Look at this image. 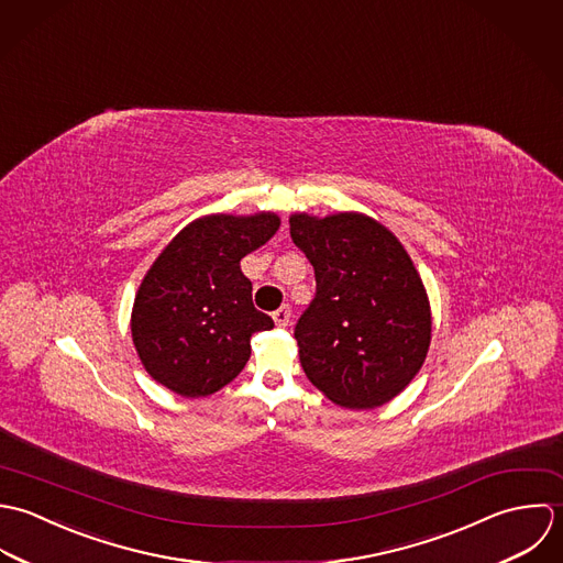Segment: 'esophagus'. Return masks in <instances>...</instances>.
<instances>
[{"instance_id": "esophagus-1", "label": "esophagus", "mask_w": 563, "mask_h": 563, "mask_svg": "<svg viewBox=\"0 0 563 563\" xmlns=\"http://www.w3.org/2000/svg\"><path fill=\"white\" fill-rule=\"evenodd\" d=\"M274 322L276 327H289L291 324V309L289 307H280L278 311H274Z\"/></svg>"}]
</instances>
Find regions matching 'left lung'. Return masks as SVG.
<instances>
[{
	"mask_svg": "<svg viewBox=\"0 0 563 563\" xmlns=\"http://www.w3.org/2000/svg\"><path fill=\"white\" fill-rule=\"evenodd\" d=\"M289 225L316 269V298L294 331L307 378L347 409L389 402L431 345V307L411 256L363 213H296Z\"/></svg>",
	"mask_w": 563,
	"mask_h": 563,
	"instance_id": "left-lung-1",
	"label": "left lung"
}]
</instances>
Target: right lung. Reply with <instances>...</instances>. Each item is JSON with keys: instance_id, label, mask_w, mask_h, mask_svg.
I'll use <instances>...</instances> for the list:
<instances>
[{"instance_id": "add662e5", "label": "right lung", "mask_w": 563, "mask_h": 563, "mask_svg": "<svg viewBox=\"0 0 563 563\" xmlns=\"http://www.w3.org/2000/svg\"><path fill=\"white\" fill-rule=\"evenodd\" d=\"M280 225L274 213L207 216L185 225L147 269L130 331L147 374L185 398L211 396L250 358V338L274 329L252 305L239 261Z\"/></svg>"}]
</instances>
